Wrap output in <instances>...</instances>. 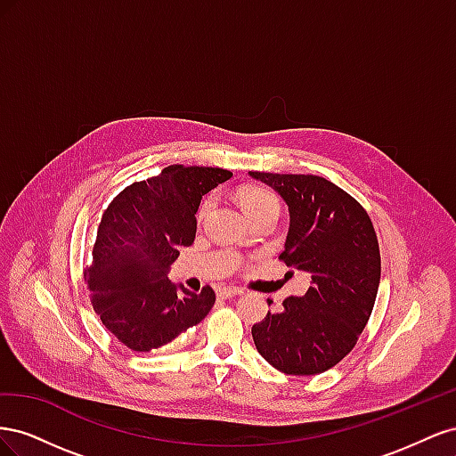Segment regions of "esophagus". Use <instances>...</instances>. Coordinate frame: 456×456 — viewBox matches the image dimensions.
I'll use <instances>...</instances> for the list:
<instances>
[{
    "label": "esophagus",
    "mask_w": 456,
    "mask_h": 456,
    "mask_svg": "<svg viewBox=\"0 0 456 456\" xmlns=\"http://www.w3.org/2000/svg\"><path fill=\"white\" fill-rule=\"evenodd\" d=\"M240 293H241L240 289H232V287L218 289V297H220V298H232V297H236V295H240Z\"/></svg>",
    "instance_id": "34e87169"
}]
</instances>
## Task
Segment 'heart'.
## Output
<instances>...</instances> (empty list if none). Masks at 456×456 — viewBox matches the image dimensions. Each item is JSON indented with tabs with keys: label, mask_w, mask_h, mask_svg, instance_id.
Masks as SVG:
<instances>
[{
	"label": "heart",
	"mask_w": 456,
	"mask_h": 456,
	"mask_svg": "<svg viewBox=\"0 0 456 456\" xmlns=\"http://www.w3.org/2000/svg\"><path fill=\"white\" fill-rule=\"evenodd\" d=\"M238 200L243 213L247 218H251L255 215L266 213V211H280V200L273 194L272 190L262 184H245L238 191ZM211 209V198H207L201 201L200 209H198V218L201 220Z\"/></svg>",
	"instance_id": "obj_1"
}]
</instances>
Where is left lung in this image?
I'll list each match as a JSON object with an SVG mask.
<instances>
[{"mask_svg":"<svg viewBox=\"0 0 456 456\" xmlns=\"http://www.w3.org/2000/svg\"><path fill=\"white\" fill-rule=\"evenodd\" d=\"M249 175L289 207L280 258L312 278L305 297L285 298L280 312L253 325L255 346L285 375H317L352 352L375 306L380 283L375 228L363 207L323 176Z\"/></svg>","mask_w":456,"mask_h":456,"instance_id":"left-lung-1","label":"left lung"}]
</instances>
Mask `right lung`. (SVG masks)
<instances>
[{"mask_svg": "<svg viewBox=\"0 0 456 456\" xmlns=\"http://www.w3.org/2000/svg\"><path fill=\"white\" fill-rule=\"evenodd\" d=\"M230 176L218 167L169 165L108 205L84 278L96 315L127 348L165 346L213 308L209 285L196 295L171 283L167 272L178 249L194 243L201 196Z\"/></svg>", "mask_w": 456, "mask_h": 456, "instance_id": "obj_1", "label": "right lung"}]
</instances>
